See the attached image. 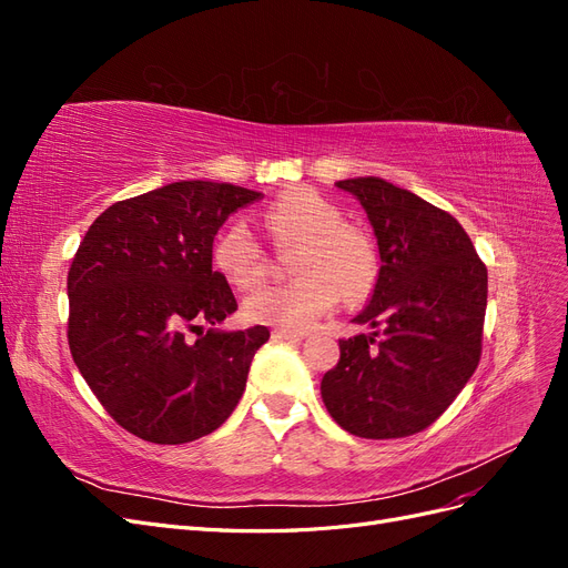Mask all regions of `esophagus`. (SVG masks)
I'll return each mask as SVG.
<instances>
[{"label":"esophagus","mask_w":568,"mask_h":568,"mask_svg":"<svg viewBox=\"0 0 568 568\" xmlns=\"http://www.w3.org/2000/svg\"><path fill=\"white\" fill-rule=\"evenodd\" d=\"M272 338L274 341H303L305 332H296V329H272Z\"/></svg>","instance_id":"esophagus-1"}]
</instances>
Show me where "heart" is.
I'll return each mask as SVG.
<instances>
[{"instance_id": "b5f03b06", "label": "heart", "mask_w": 568, "mask_h": 568, "mask_svg": "<svg viewBox=\"0 0 568 568\" xmlns=\"http://www.w3.org/2000/svg\"><path fill=\"white\" fill-rule=\"evenodd\" d=\"M263 227L277 248L298 246L294 272L298 280L272 284L244 303V315L257 324L303 329L341 294L348 301L365 298L376 282V253L369 239L343 225L341 213L307 189L282 194L263 213ZM215 267L239 288H253L267 277L270 257L261 239L244 220L220 232L213 246Z\"/></svg>"}]
</instances>
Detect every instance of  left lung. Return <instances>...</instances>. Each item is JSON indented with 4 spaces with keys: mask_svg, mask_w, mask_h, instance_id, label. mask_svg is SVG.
Segmentation results:
<instances>
[{
    "mask_svg": "<svg viewBox=\"0 0 568 568\" xmlns=\"http://www.w3.org/2000/svg\"><path fill=\"white\" fill-rule=\"evenodd\" d=\"M363 205L379 246V277L322 379L334 422L359 438H405L432 426L480 359L488 270L459 222L382 178L336 182Z\"/></svg>",
    "mask_w": 568,
    "mask_h": 568,
    "instance_id": "1",
    "label": "left lung"
}]
</instances>
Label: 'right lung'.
<instances>
[{
    "label": "right lung",
    "mask_w": 568,
    "mask_h": 568,
    "mask_svg": "<svg viewBox=\"0 0 568 568\" xmlns=\"http://www.w3.org/2000/svg\"><path fill=\"white\" fill-rule=\"evenodd\" d=\"M255 199L236 184L182 180L109 205L80 242L68 346L97 400L136 438L209 436L242 398L270 332L217 326L236 298L213 270V239Z\"/></svg>",
    "instance_id": "right-lung-1"
}]
</instances>
